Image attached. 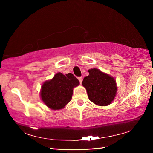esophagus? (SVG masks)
Returning <instances> with one entry per match:
<instances>
[{
    "label": "esophagus",
    "mask_w": 153,
    "mask_h": 153,
    "mask_svg": "<svg viewBox=\"0 0 153 153\" xmlns=\"http://www.w3.org/2000/svg\"><path fill=\"white\" fill-rule=\"evenodd\" d=\"M78 79H79V83H80V84H82V80H83L82 77H78Z\"/></svg>",
    "instance_id": "1"
}]
</instances>
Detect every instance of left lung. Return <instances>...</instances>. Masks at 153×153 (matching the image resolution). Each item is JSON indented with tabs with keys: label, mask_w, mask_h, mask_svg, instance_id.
<instances>
[{
	"label": "left lung",
	"mask_w": 153,
	"mask_h": 153,
	"mask_svg": "<svg viewBox=\"0 0 153 153\" xmlns=\"http://www.w3.org/2000/svg\"><path fill=\"white\" fill-rule=\"evenodd\" d=\"M88 72V76L83 79L82 85L86 88L89 99L99 106L111 104L117 92L115 79L98 69H90Z\"/></svg>",
	"instance_id": "8db88e82"
}]
</instances>
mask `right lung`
Returning <instances> with one entry per match:
<instances>
[{
	"label": "right lung",
	"instance_id": "right-lung-1",
	"mask_svg": "<svg viewBox=\"0 0 153 153\" xmlns=\"http://www.w3.org/2000/svg\"><path fill=\"white\" fill-rule=\"evenodd\" d=\"M79 84V80L72 74L65 76L59 72L53 79L44 83L40 92L41 98L52 109H61L71 100L74 88Z\"/></svg>",
	"mask_w": 153,
	"mask_h": 153
}]
</instances>
